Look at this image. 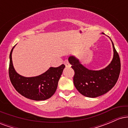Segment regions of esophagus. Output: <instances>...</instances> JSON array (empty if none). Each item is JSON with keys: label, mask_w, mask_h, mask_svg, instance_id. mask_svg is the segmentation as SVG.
<instances>
[{"label": "esophagus", "mask_w": 128, "mask_h": 128, "mask_svg": "<svg viewBox=\"0 0 128 128\" xmlns=\"http://www.w3.org/2000/svg\"><path fill=\"white\" fill-rule=\"evenodd\" d=\"M64 64H65V66H66V67H71V65H70V64H69L68 60H65V61H64Z\"/></svg>", "instance_id": "1"}]
</instances>
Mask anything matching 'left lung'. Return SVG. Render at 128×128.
Instances as JSON below:
<instances>
[{
  "instance_id": "8db88e82",
  "label": "left lung",
  "mask_w": 128,
  "mask_h": 128,
  "mask_svg": "<svg viewBox=\"0 0 128 128\" xmlns=\"http://www.w3.org/2000/svg\"><path fill=\"white\" fill-rule=\"evenodd\" d=\"M102 34H105L102 32ZM111 41L114 52L112 60L105 68L101 70H90L84 66L74 56L68 57V62L74 71L73 83L76 88L84 96L94 98L102 96L112 89L118 80L121 67L120 60Z\"/></svg>"
}]
</instances>
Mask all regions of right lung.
Wrapping results in <instances>:
<instances>
[{
    "label": "right lung",
    "mask_w": 128,
    "mask_h": 128,
    "mask_svg": "<svg viewBox=\"0 0 128 128\" xmlns=\"http://www.w3.org/2000/svg\"><path fill=\"white\" fill-rule=\"evenodd\" d=\"M14 46L10 55L9 75L12 86L17 92L28 99L34 100H44L54 94L60 77L65 65L50 68L40 75L25 77L19 74L13 66L12 53Z\"/></svg>",
    "instance_id": "add662e5"
}]
</instances>
